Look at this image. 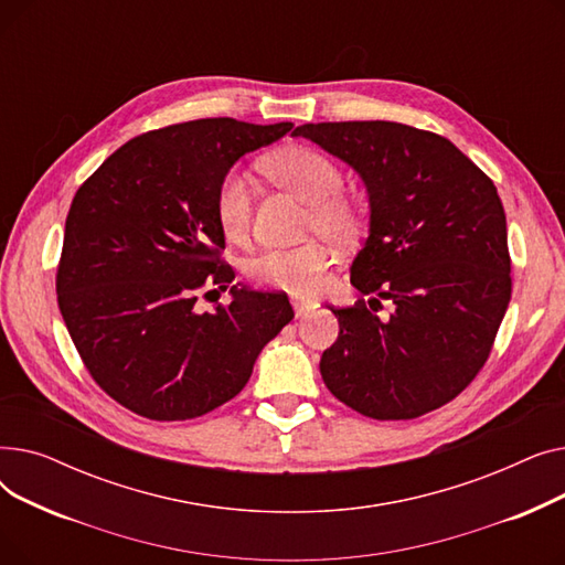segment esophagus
Segmentation results:
<instances>
[{"label":"esophagus","instance_id":"1","mask_svg":"<svg viewBox=\"0 0 565 565\" xmlns=\"http://www.w3.org/2000/svg\"><path fill=\"white\" fill-rule=\"evenodd\" d=\"M290 305H292V309H295V316H307L313 307H316V302H311V300H307V298H300V295H290Z\"/></svg>","mask_w":565,"mask_h":565}]
</instances>
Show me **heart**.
Wrapping results in <instances>:
<instances>
[{
	"mask_svg": "<svg viewBox=\"0 0 565 565\" xmlns=\"http://www.w3.org/2000/svg\"><path fill=\"white\" fill-rule=\"evenodd\" d=\"M265 173L277 185L309 203L307 228L345 245L362 231V205L343 192L341 167L316 148L292 146L263 160ZM254 215V183L243 169H228L215 190V220L233 243L247 241ZM330 263V245L324 237L292 247H265L254 254L245 273L263 288L288 290L295 295L316 292L322 270Z\"/></svg>",
	"mask_w": 565,
	"mask_h": 565,
	"instance_id": "obj_1",
	"label": "heart"
}]
</instances>
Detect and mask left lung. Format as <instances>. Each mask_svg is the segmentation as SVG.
<instances>
[{"mask_svg": "<svg viewBox=\"0 0 565 565\" xmlns=\"http://www.w3.org/2000/svg\"><path fill=\"white\" fill-rule=\"evenodd\" d=\"M307 137L364 178L371 233L350 284L373 298L330 307L328 390L377 422L417 419L454 401L490 358L511 302L507 215L490 178L435 132L394 121L305 124ZM380 299L397 311L374 313Z\"/></svg>", "mask_w": 565, "mask_h": 565, "instance_id": "obj_1", "label": "left lung"}]
</instances>
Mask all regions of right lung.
<instances>
[{"label":"right lung","mask_w":565,"mask_h":565,"mask_svg":"<svg viewBox=\"0 0 565 565\" xmlns=\"http://www.w3.org/2000/svg\"><path fill=\"white\" fill-rule=\"evenodd\" d=\"M290 128L220 116L143 132L75 192L56 302L88 375L139 417L185 422L224 405L292 320L286 292L228 286L215 220L220 178ZM226 287L228 306L195 311L199 289Z\"/></svg>","instance_id":"1"}]
</instances>
